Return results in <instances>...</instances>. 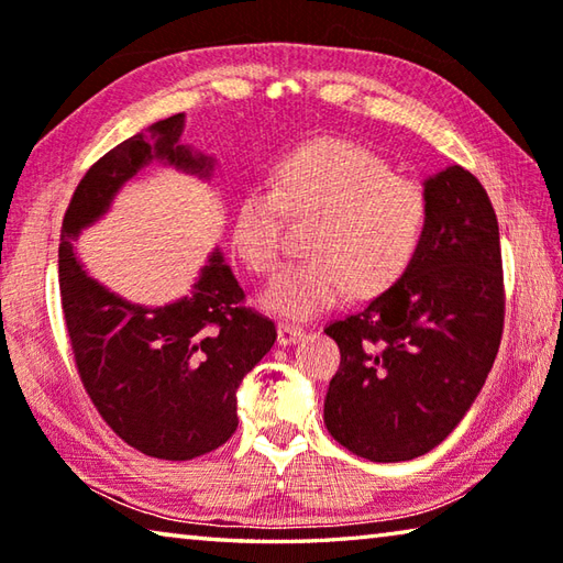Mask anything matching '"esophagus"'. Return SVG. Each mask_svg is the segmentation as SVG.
<instances>
[{
	"label": "esophagus",
	"instance_id": "1",
	"mask_svg": "<svg viewBox=\"0 0 563 563\" xmlns=\"http://www.w3.org/2000/svg\"><path fill=\"white\" fill-rule=\"evenodd\" d=\"M302 328L298 325H288V322H280L278 325V342L280 345H295V342L302 340Z\"/></svg>",
	"mask_w": 563,
	"mask_h": 563
}]
</instances>
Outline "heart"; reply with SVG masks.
I'll return each mask as SVG.
<instances>
[{"label":"heart","instance_id":"1","mask_svg":"<svg viewBox=\"0 0 563 563\" xmlns=\"http://www.w3.org/2000/svg\"><path fill=\"white\" fill-rule=\"evenodd\" d=\"M285 216L310 221L308 261L290 265L263 292L278 316L308 320L393 290L412 268L430 223V198L395 176L383 156L345 139H318L285 154L268 186L245 190L233 216V245L247 268L280 265Z\"/></svg>","mask_w":563,"mask_h":563}]
</instances>
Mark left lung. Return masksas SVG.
Listing matches in <instances>:
<instances>
[{
	"mask_svg": "<svg viewBox=\"0 0 563 563\" xmlns=\"http://www.w3.org/2000/svg\"><path fill=\"white\" fill-rule=\"evenodd\" d=\"M430 223L412 268L355 316L330 322L340 369L325 427L369 462L446 440L479 395L504 330L499 223L487 190L450 166L424 180Z\"/></svg>",
	"mask_w": 563,
	"mask_h": 563,
	"instance_id": "8db88e82",
	"label": "left lung"
}]
</instances>
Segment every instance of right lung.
<instances>
[{
	"label": "right lung",
	"instance_id": "obj_1",
	"mask_svg": "<svg viewBox=\"0 0 563 563\" xmlns=\"http://www.w3.org/2000/svg\"><path fill=\"white\" fill-rule=\"evenodd\" d=\"M184 113L111 148L76 186L59 243L62 310L76 369L113 432L156 460L186 462L218 450L238 427L235 393L273 347V320L245 308L235 275L213 253L194 292L146 308L103 288L74 255L81 228L151 161L208 178L213 158L178 144Z\"/></svg>",
	"mask_w": 563,
	"mask_h": 563
}]
</instances>
